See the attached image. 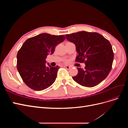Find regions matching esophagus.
I'll list each match as a JSON object with an SVG mask.
<instances>
[{
    "label": "esophagus",
    "mask_w": 128,
    "mask_h": 128,
    "mask_svg": "<svg viewBox=\"0 0 128 128\" xmlns=\"http://www.w3.org/2000/svg\"><path fill=\"white\" fill-rule=\"evenodd\" d=\"M64 68L67 69H70V68H71V67L69 66H64Z\"/></svg>",
    "instance_id": "esophagus-1"
}]
</instances>
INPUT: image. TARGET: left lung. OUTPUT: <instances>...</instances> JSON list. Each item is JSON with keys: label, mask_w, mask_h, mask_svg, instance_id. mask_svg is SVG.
<instances>
[{"label": "left lung", "mask_w": 128, "mask_h": 128, "mask_svg": "<svg viewBox=\"0 0 128 128\" xmlns=\"http://www.w3.org/2000/svg\"><path fill=\"white\" fill-rule=\"evenodd\" d=\"M74 43L78 56L76 61L86 64L84 69L77 68L78 74L73 80L88 88L97 86L105 79L112 67L114 53L109 40L97 32L82 31L66 34Z\"/></svg>", "instance_id": "left-lung-1"}]
</instances>
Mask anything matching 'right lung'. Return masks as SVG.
<instances>
[{"label":"right lung","instance_id":"obj_1","mask_svg":"<svg viewBox=\"0 0 128 128\" xmlns=\"http://www.w3.org/2000/svg\"><path fill=\"white\" fill-rule=\"evenodd\" d=\"M64 35L43 33L31 37L22 45L17 54V69L24 83L35 91H42L55 82L59 66L46 64L48 54L64 42Z\"/></svg>","mask_w":128,"mask_h":128}]
</instances>
